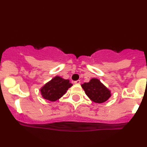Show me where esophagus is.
Returning <instances> with one entry per match:
<instances>
[{
	"mask_svg": "<svg viewBox=\"0 0 147 147\" xmlns=\"http://www.w3.org/2000/svg\"><path fill=\"white\" fill-rule=\"evenodd\" d=\"M75 84H81V81L80 80H77V81H75Z\"/></svg>",
	"mask_w": 147,
	"mask_h": 147,
	"instance_id": "1",
	"label": "esophagus"
}]
</instances>
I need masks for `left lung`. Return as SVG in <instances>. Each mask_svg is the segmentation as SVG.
Instances as JSON below:
<instances>
[{"instance_id": "1", "label": "left lung", "mask_w": 147, "mask_h": 147, "mask_svg": "<svg viewBox=\"0 0 147 147\" xmlns=\"http://www.w3.org/2000/svg\"><path fill=\"white\" fill-rule=\"evenodd\" d=\"M86 95L92 101L102 103L111 96L110 91L98 79H92L90 82L81 85Z\"/></svg>"}]
</instances>
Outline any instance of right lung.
Listing matches in <instances>:
<instances>
[{
  "label": "right lung",
  "mask_w": 147,
  "mask_h": 147,
  "mask_svg": "<svg viewBox=\"0 0 147 147\" xmlns=\"http://www.w3.org/2000/svg\"><path fill=\"white\" fill-rule=\"evenodd\" d=\"M72 86L68 79H64L56 76L52 80L46 84L40 90L42 97L45 99L55 101L66 92Z\"/></svg>",
  "instance_id": "right-lung-1"
}]
</instances>
